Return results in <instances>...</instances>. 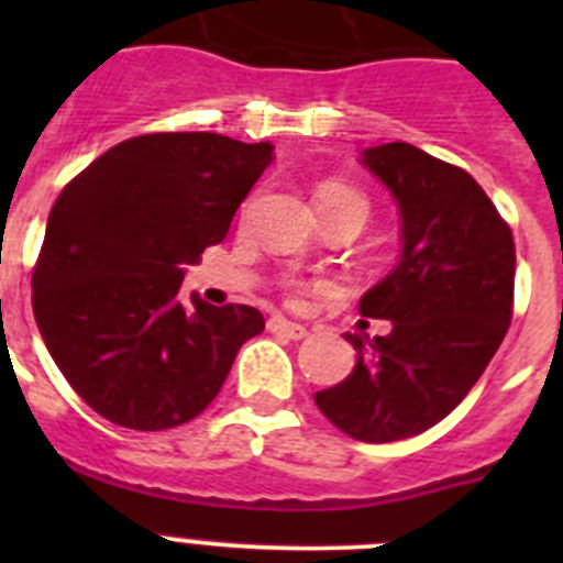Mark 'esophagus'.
<instances>
[{"label": "esophagus", "mask_w": 563, "mask_h": 563, "mask_svg": "<svg viewBox=\"0 0 563 563\" xmlns=\"http://www.w3.org/2000/svg\"><path fill=\"white\" fill-rule=\"evenodd\" d=\"M267 330H271L273 335L290 338V341H301V338L307 335L305 327L292 324V321H287V318H282V316H273L271 321H267Z\"/></svg>", "instance_id": "obj_1"}]
</instances>
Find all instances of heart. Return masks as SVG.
Segmentation results:
<instances>
[{
	"label": "heart",
	"instance_id": "obj_1",
	"mask_svg": "<svg viewBox=\"0 0 563 563\" xmlns=\"http://www.w3.org/2000/svg\"><path fill=\"white\" fill-rule=\"evenodd\" d=\"M357 206L363 208V211H369V206H366V200H363L361 194L352 191V188L346 186H338V183H330V186H321L316 194V206Z\"/></svg>",
	"mask_w": 563,
	"mask_h": 563
}]
</instances>
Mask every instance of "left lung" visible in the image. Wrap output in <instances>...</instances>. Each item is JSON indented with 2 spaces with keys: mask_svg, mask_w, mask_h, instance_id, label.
Masks as SVG:
<instances>
[{
  "mask_svg": "<svg viewBox=\"0 0 563 563\" xmlns=\"http://www.w3.org/2000/svg\"><path fill=\"white\" fill-rule=\"evenodd\" d=\"M361 163L400 213V258L361 296L386 335H352L350 377L316 391L318 409L361 442L429 431L474 389L514 310V233L479 183L411 143L363 148Z\"/></svg>",
  "mask_w": 563,
  "mask_h": 563,
  "instance_id": "8db88e82",
  "label": "left lung"
}]
</instances>
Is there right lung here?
<instances>
[{
    "label": "right lung",
    "instance_id": "obj_1",
    "mask_svg": "<svg viewBox=\"0 0 563 563\" xmlns=\"http://www.w3.org/2000/svg\"><path fill=\"white\" fill-rule=\"evenodd\" d=\"M273 163V143L211 132L141 134L103 152L58 194L33 271V312L49 355L89 409L163 431L194 420L265 330L256 307H213L186 265L222 242Z\"/></svg>",
    "mask_w": 563,
    "mask_h": 563
}]
</instances>
